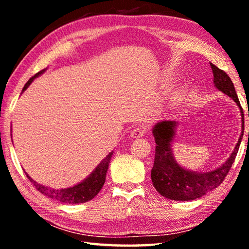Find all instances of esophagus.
Here are the masks:
<instances>
[{
  "instance_id": "1",
  "label": "esophagus",
  "mask_w": 249,
  "mask_h": 249,
  "mask_svg": "<svg viewBox=\"0 0 249 249\" xmlns=\"http://www.w3.org/2000/svg\"><path fill=\"white\" fill-rule=\"evenodd\" d=\"M145 134V127H142V126H140V127H135L132 133H130V137L132 138H140L142 137Z\"/></svg>"
}]
</instances>
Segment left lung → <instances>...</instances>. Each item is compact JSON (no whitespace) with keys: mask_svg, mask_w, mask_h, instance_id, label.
<instances>
[{"mask_svg":"<svg viewBox=\"0 0 249 249\" xmlns=\"http://www.w3.org/2000/svg\"><path fill=\"white\" fill-rule=\"evenodd\" d=\"M210 65L214 75V86L218 91L234 100L237 107L241 108L242 134L233 153L223 165L211 171H192L181 167L176 161L172 153V142L178 123L175 121L158 122L153 127V135L157 146L155 150L154 167L151 169V181L156 190L169 200H196L217 188L229 174L242 142L244 135V114L234 84L225 71L218 69L215 65Z\"/></svg>","mask_w":249,"mask_h":249,"instance_id":"left-lung-1","label":"left lung"}]
</instances>
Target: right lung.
<instances>
[{
    "label": "right lung",
    "instance_id": "right-lung-1",
    "mask_svg": "<svg viewBox=\"0 0 249 249\" xmlns=\"http://www.w3.org/2000/svg\"><path fill=\"white\" fill-rule=\"evenodd\" d=\"M47 69H44L39 71L38 73H36L34 77L28 80L27 83L25 84L23 88V92L27 89L34 79L39 77L40 74H43ZM113 151L109 153L107 157H105L102 161H101L98 167L91 172L89 177H87L86 179L82 180L81 182L78 184L73 185V187L65 188V189H53L50 187H46V185L37 183L35 180H33L31 177H29L26 172L27 178L29 181L35 185V188L38 190L40 193H43L44 196L52 197L53 200L60 201L62 203H72V204H79V203H84V202H88L93 199V197L98 195L101 189H102L103 184L105 182V177H107V172L108 169L109 160L112 158Z\"/></svg>",
    "mask_w": 249,
    "mask_h": 249
}]
</instances>
